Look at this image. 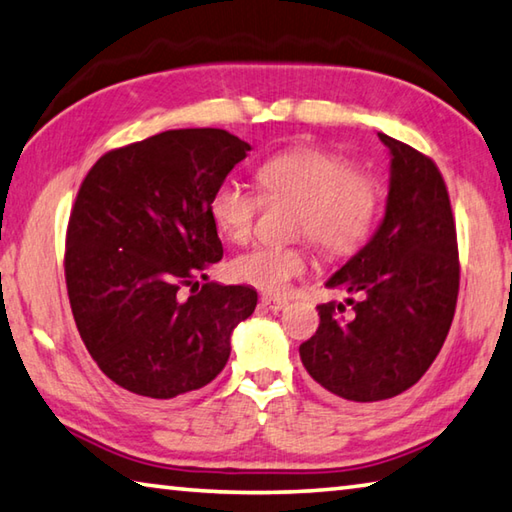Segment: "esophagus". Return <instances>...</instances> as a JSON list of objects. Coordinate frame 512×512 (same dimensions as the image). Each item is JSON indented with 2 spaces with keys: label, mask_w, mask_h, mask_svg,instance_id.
<instances>
[{
  "label": "esophagus",
  "mask_w": 512,
  "mask_h": 512,
  "mask_svg": "<svg viewBox=\"0 0 512 512\" xmlns=\"http://www.w3.org/2000/svg\"><path fill=\"white\" fill-rule=\"evenodd\" d=\"M262 307H266V309H273V311H280V309L287 307V300H282V298H273V296H264V298H262Z\"/></svg>",
  "instance_id": "34e87169"
}]
</instances>
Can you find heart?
I'll list each match as a JSON object with an SVG mask.
<instances>
[{
	"mask_svg": "<svg viewBox=\"0 0 512 512\" xmlns=\"http://www.w3.org/2000/svg\"><path fill=\"white\" fill-rule=\"evenodd\" d=\"M257 183L266 201H298L293 232L316 241L329 257H343L368 239L379 210V185L368 171L350 167L341 155L316 146H291L257 167ZM262 198L237 180H225L210 196L214 228L232 244L253 235ZM305 246H257L230 264L237 282L282 296L296 277L305 275Z\"/></svg>",
	"mask_w": 512,
	"mask_h": 512,
	"instance_id": "heart-1",
	"label": "heart"
}]
</instances>
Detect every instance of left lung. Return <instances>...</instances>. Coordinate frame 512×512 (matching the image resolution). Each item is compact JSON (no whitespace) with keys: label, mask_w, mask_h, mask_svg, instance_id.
Returning a JSON list of instances; mask_svg holds the SVG:
<instances>
[{"label":"left lung","mask_w":512,"mask_h":512,"mask_svg":"<svg viewBox=\"0 0 512 512\" xmlns=\"http://www.w3.org/2000/svg\"><path fill=\"white\" fill-rule=\"evenodd\" d=\"M391 155L379 228L325 282L343 287L345 307L318 305L320 325L300 345L302 366L325 391L350 402L404 393L447 339L458 296L456 225L445 180L427 155L377 133Z\"/></svg>","instance_id":"left-lung-1"}]
</instances>
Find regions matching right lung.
<instances>
[{
	"label": "right lung",
	"instance_id": "1",
	"mask_svg": "<svg viewBox=\"0 0 512 512\" xmlns=\"http://www.w3.org/2000/svg\"><path fill=\"white\" fill-rule=\"evenodd\" d=\"M248 151L221 128H180L106 153L85 176L67 225L69 305L126 391L171 400L207 386L255 311L253 287L196 282L223 257L210 196Z\"/></svg>",
	"mask_w": 512,
	"mask_h": 512
}]
</instances>
